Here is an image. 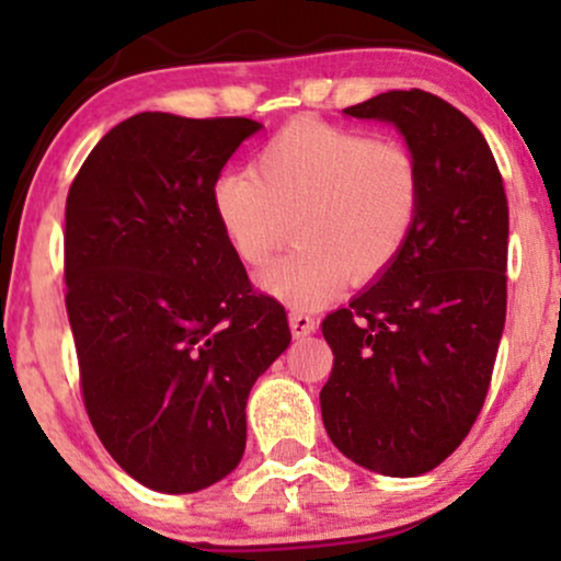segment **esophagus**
<instances>
[{
    "label": "esophagus",
    "mask_w": 561,
    "mask_h": 561,
    "mask_svg": "<svg viewBox=\"0 0 561 561\" xmlns=\"http://www.w3.org/2000/svg\"><path fill=\"white\" fill-rule=\"evenodd\" d=\"M289 330L295 337H306V334L317 332V319L306 311H289Z\"/></svg>",
    "instance_id": "1"
}]
</instances>
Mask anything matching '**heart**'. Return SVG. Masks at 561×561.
Masks as SVG:
<instances>
[{
  "mask_svg": "<svg viewBox=\"0 0 561 561\" xmlns=\"http://www.w3.org/2000/svg\"><path fill=\"white\" fill-rule=\"evenodd\" d=\"M420 160L392 139L300 118L274 134L253 171L216 179L210 203L224 240L250 268L272 263L289 237L298 244L261 285L295 308H317L347 285L382 276L420 221Z\"/></svg>",
  "mask_w": 561,
  "mask_h": 561,
  "instance_id": "b5f03b06",
  "label": "heart"
}]
</instances>
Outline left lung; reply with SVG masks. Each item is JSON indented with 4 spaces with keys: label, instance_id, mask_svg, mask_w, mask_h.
Masks as SVG:
<instances>
[{
    "label": "left lung",
    "instance_id": "8db88e82",
    "mask_svg": "<svg viewBox=\"0 0 561 561\" xmlns=\"http://www.w3.org/2000/svg\"><path fill=\"white\" fill-rule=\"evenodd\" d=\"M343 113L403 134L424 197L401 259L321 321L334 353L321 420L358 467L416 478L461 446L491 388L506 321V192L480 128L440 96L385 92Z\"/></svg>",
    "mask_w": 561,
    "mask_h": 561
}]
</instances>
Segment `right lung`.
Wrapping results in <instances>:
<instances>
[{
    "label": "right lung",
    "instance_id": "add662e5",
    "mask_svg": "<svg viewBox=\"0 0 561 561\" xmlns=\"http://www.w3.org/2000/svg\"><path fill=\"white\" fill-rule=\"evenodd\" d=\"M250 118L139 113L105 134L66 203V308L92 427L124 472L195 493L240 465L250 388L287 351L210 192Z\"/></svg>",
    "mask_w": 561,
    "mask_h": 561
}]
</instances>
